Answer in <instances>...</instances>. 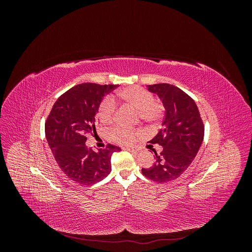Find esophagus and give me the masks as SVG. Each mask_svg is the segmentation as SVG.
Here are the masks:
<instances>
[{
    "mask_svg": "<svg viewBox=\"0 0 252 252\" xmlns=\"http://www.w3.org/2000/svg\"><path fill=\"white\" fill-rule=\"evenodd\" d=\"M125 150H128V151H130V152H133V154H135L136 152V150L134 149V148H124Z\"/></svg>",
    "mask_w": 252,
    "mask_h": 252,
    "instance_id": "obj_1",
    "label": "esophagus"
}]
</instances>
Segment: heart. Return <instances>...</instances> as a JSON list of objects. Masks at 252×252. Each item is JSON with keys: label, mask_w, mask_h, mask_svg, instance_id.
<instances>
[{"label": "heart", "mask_w": 252, "mask_h": 252, "mask_svg": "<svg viewBox=\"0 0 252 252\" xmlns=\"http://www.w3.org/2000/svg\"><path fill=\"white\" fill-rule=\"evenodd\" d=\"M120 101H123L138 110L140 119L147 124H156L161 119L163 113V106L154 100V95L148 90L140 86H129L120 90L117 94ZM117 109V103L111 96L104 98L98 108V118L101 122L108 124L113 120ZM138 131L131 129L117 127L114 128L111 136L118 143L129 145L133 143Z\"/></svg>", "instance_id": "obj_1"}]
</instances>
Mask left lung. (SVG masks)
<instances>
[{
  "mask_svg": "<svg viewBox=\"0 0 252 252\" xmlns=\"http://www.w3.org/2000/svg\"><path fill=\"white\" fill-rule=\"evenodd\" d=\"M147 88L165 108L162 128L149 141L163 150L158 155L154 149L156 162L150 168H143L142 173L157 183L170 182L188 168L199 152L204 140L203 121L195 102L180 88L166 83Z\"/></svg>",
  "mask_w": 252,
  "mask_h": 252,
  "instance_id": "obj_1",
  "label": "left lung"
}]
</instances>
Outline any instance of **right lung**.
Returning <instances> with one entry per match:
<instances>
[{
    "mask_svg": "<svg viewBox=\"0 0 252 252\" xmlns=\"http://www.w3.org/2000/svg\"><path fill=\"white\" fill-rule=\"evenodd\" d=\"M118 85L84 83L61 95L45 123V135L58 165L72 181L82 185L100 182L111 171V155L120 151L108 144L94 151L85 143L95 132L97 111L103 97Z\"/></svg>",
    "mask_w": 252,
    "mask_h": 252,
    "instance_id": "obj_1",
    "label": "right lung"
}]
</instances>
